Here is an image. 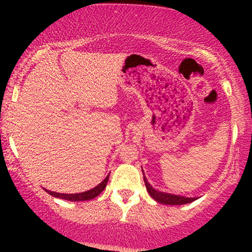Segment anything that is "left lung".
I'll return each instance as SVG.
<instances>
[{
  "mask_svg": "<svg viewBox=\"0 0 252 252\" xmlns=\"http://www.w3.org/2000/svg\"><path fill=\"white\" fill-rule=\"evenodd\" d=\"M143 172V169H142ZM143 180H144V185H146V189L148 190L149 195L154 199L155 201L160 202V204H164V205H185V204H189V202L196 200L198 198H187V196H181V195H176V194H170V193H166V192H161V190L155 189L152 185L149 184L148 180H147L146 175H144L143 172Z\"/></svg>",
  "mask_w": 252,
  "mask_h": 252,
  "instance_id": "1",
  "label": "left lung"
}]
</instances>
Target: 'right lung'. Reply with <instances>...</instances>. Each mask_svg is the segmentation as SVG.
Listing matches in <instances>:
<instances>
[{
    "label": "right lung",
    "mask_w": 252,
    "mask_h": 252,
    "mask_svg": "<svg viewBox=\"0 0 252 252\" xmlns=\"http://www.w3.org/2000/svg\"><path fill=\"white\" fill-rule=\"evenodd\" d=\"M108 180H109V175L106 176L104 180L100 182L99 185L96 187H94L92 189L90 190H86V192H83V193H74V194H65V193H57V192H52L50 189H46V192L48 193V194L56 196V198H60V199H63V200H68V201H85V200H91V199L96 198L97 195H99L100 193L103 192L104 189L106 187V184H108Z\"/></svg>",
    "instance_id": "obj_1"
}]
</instances>
